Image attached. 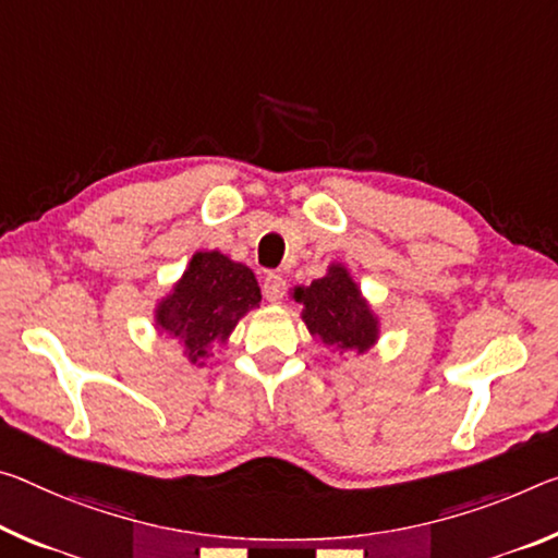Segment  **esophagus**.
<instances>
[{
    "label": "esophagus",
    "mask_w": 558,
    "mask_h": 558,
    "mask_svg": "<svg viewBox=\"0 0 558 558\" xmlns=\"http://www.w3.org/2000/svg\"><path fill=\"white\" fill-rule=\"evenodd\" d=\"M263 295L265 300H270V303H278V300L286 295V280H282L278 272H268V276L263 278Z\"/></svg>",
    "instance_id": "esophagus-1"
}]
</instances>
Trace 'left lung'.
<instances>
[{"instance_id":"8db88e82","label":"left lung","mask_w":558,"mask_h":558,"mask_svg":"<svg viewBox=\"0 0 558 558\" xmlns=\"http://www.w3.org/2000/svg\"><path fill=\"white\" fill-rule=\"evenodd\" d=\"M295 300L305 305L307 330L320 335L325 344L357 352L375 344L377 320L344 268L335 265L325 278L313 280L311 288H298Z\"/></svg>"}]
</instances>
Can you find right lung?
I'll return each mask as SVG.
<instances>
[{
  "mask_svg": "<svg viewBox=\"0 0 558 558\" xmlns=\"http://www.w3.org/2000/svg\"><path fill=\"white\" fill-rule=\"evenodd\" d=\"M260 303L253 270L220 253H196L179 286L156 311V325L183 342L193 365H203L210 342H226L241 317Z\"/></svg>",
  "mask_w": 558,
  "mask_h": 558,
  "instance_id": "obj_1",
  "label": "right lung"
}]
</instances>
